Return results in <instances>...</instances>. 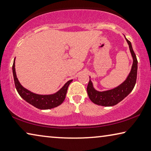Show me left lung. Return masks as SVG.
Wrapping results in <instances>:
<instances>
[{
  "label": "left lung",
  "instance_id": "left-lung-1",
  "mask_svg": "<svg viewBox=\"0 0 151 151\" xmlns=\"http://www.w3.org/2000/svg\"><path fill=\"white\" fill-rule=\"evenodd\" d=\"M125 40H127L129 47V51L133 58V64H132L131 71L127 78L121 85L112 89L103 91H99L94 88L89 76V81L87 87V91L89 99L94 104L102 106H112L117 104L129 95L136 85L137 70H138V60L132 48L131 42L126 38Z\"/></svg>",
  "mask_w": 151,
  "mask_h": 151
}]
</instances>
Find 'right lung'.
Listing matches in <instances>:
<instances>
[{
	"mask_svg": "<svg viewBox=\"0 0 151 151\" xmlns=\"http://www.w3.org/2000/svg\"><path fill=\"white\" fill-rule=\"evenodd\" d=\"M15 59H14V61H13L12 70L15 88H16L19 95L24 100H26L27 102L37 108V109L41 110L53 109V108L60 106L64 102L65 98H66L68 87L70 83L73 81V80H70L67 81L64 86L55 93L49 94V95H40V94L35 93L24 88L18 81L16 73H15Z\"/></svg>",
	"mask_w": 151,
	"mask_h": 151,
	"instance_id": "1",
	"label": "right lung"
}]
</instances>
